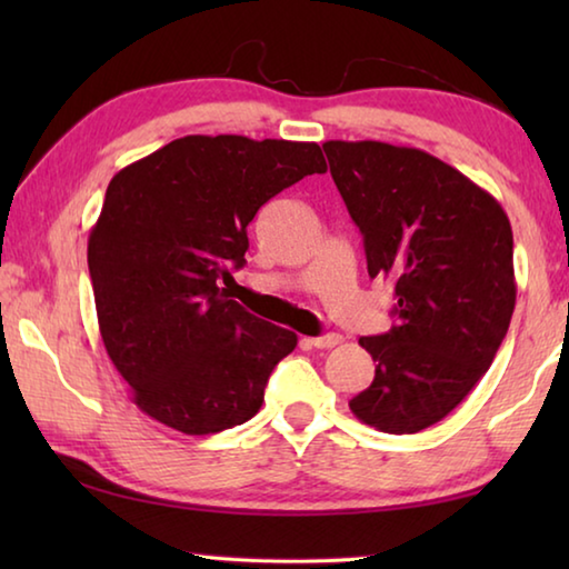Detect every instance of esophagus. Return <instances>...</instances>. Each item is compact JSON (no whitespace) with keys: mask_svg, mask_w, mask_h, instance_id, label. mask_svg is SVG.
<instances>
[{"mask_svg":"<svg viewBox=\"0 0 569 569\" xmlns=\"http://www.w3.org/2000/svg\"><path fill=\"white\" fill-rule=\"evenodd\" d=\"M343 341V336L339 333H326V336H316V339H308V343L316 346V349H333Z\"/></svg>","mask_w":569,"mask_h":569,"instance_id":"obj_1","label":"esophagus"}]
</instances>
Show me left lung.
I'll use <instances>...</instances> for the list:
<instances>
[{
    "mask_svg": "<svg viewBox=\"0 0 569 569\" xmlns=\"http://www.w3.org/2000/svg\"><path fill=\"white\" fill-rule=\"evenodd\" d=\"M323 150L369 276L397 291L399 323L359 339L377 373L349 407L387 435H417L467 399L507 336L512 226L495 196L419 148L329 140Z\"/></svg>",
    "mask_w": 569,
    "mask_h": 569,
    "instance_id": "obj_1",
    "label": "left lung"
}]
</instances>
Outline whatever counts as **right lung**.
<instances>
[{
  "label": "right lung",
  "instance_id": "1",
  "mask_svg": "<svg viewBox=\"0 0 569 569\" xmlns=\"http://www.w3.org/2000/svg\"><path fill=\"white\" fill-rule=\"evenodd\" d=\"M313 172L316 142L186 134L110 180L88 266L102 343L132 401L190 437L256 417L298 336L230 298L258 208Z\"/></svg>",
  "mask_w": 569,
  "mask_h": 569
}]
</instances>
